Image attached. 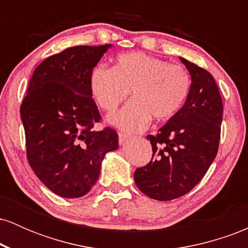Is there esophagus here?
I'll list each match as a JSON object with an SVG mask.
<instances>
[{"mask_svg":"<svg viewBox=\"0 0 248 248\" xmlns=\"http://www.w3.org/2000/svg\"><path fill=\"white\" fill-rule=\"evenodd\" d=\"M128 139H129V135H127V134L124 133H119V144H120V146L124 144V142H126Z\"/></svg>","mask_w":248,"mask_h":248,"instance_id":"1","label":"esophagus"}]
</instances>
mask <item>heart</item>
Segmentation results:
<instances>
[{
	"instance_id": "obj_1",
	"label": "heart",
	"mask_w": 248,
	"mask_h": 248,
	"mask_svg": "<svg viewBox=\"0 0 248 248\" xmlns=\"http://www.w3.org/2000/svg\"><path fill=\"white\" fill-rule=\"evenodd\" d=\"M190 86L191 79L183 66L142 52L122 53L113 69L98 66L90 78L91 92L106 112H114L130 90L132 100L108 118L129 133L146 129L153 118L164 121L175 115L186 102Z\"/></svg>"
}]
</instances>
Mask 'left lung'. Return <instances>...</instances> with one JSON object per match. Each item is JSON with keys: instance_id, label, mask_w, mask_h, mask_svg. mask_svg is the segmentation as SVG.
Listing matches in <instances>:
<instances>
[{"instance_id": "left-lung-1", "label": "left lung", "mask_w": 248, "mask_h": 248, "mask_svg": "<svg viewBox=\"0 0 248 248\" xmlns=\"http://www.w3.org/2000/svg\"><path fill=\"white\" fill-rule=\"evenodd\" d=\"M191 77L183 107L148 135L152 161L134 172L136 186L156 201H171L192 190L215 160L220 140L223 101L213 77L179 57Z\"/></svg>"}]
</instances>
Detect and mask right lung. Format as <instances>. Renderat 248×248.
<instances>
[{
  "label": "right lung",
  "mask_w": 248,
  "mask_h": 248,
  "mask_svg": "<svg viewBox=\"0 0 248 248\" xmlns=\"http://www.w3.org/2000/svg\"><path fill=\"white\" fill-rule=\"evenodd\" d=\"M113 45H80L42 62L21 106L27 156L39 181L56 195L79 198L92 189L108 152L119 148L118 134L100 121L92 99L91 73Z\"/></svg>",
  "instance_id": "1"
}]
</instances>
